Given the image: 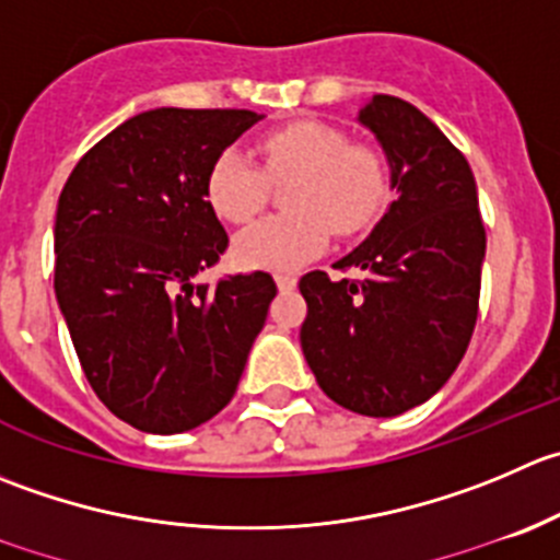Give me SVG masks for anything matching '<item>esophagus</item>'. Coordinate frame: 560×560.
I'll list each match as a JSON object with an SVG mask.
<instances>
[{
    "label": "esophagus",
    "instance_id": "34e87169",
    "mask_svg": "<svg viewBox=\"0 0 560 560\" xmlns=\"http://www.w3.org/2000/svg\"><path fill=\"white\" fill-rule=\"evenodd\" d=\"M295 284H298L295 276L276 273V287H279V292H292V290H295Z\"/></svg>",
    "mask_w": 560,
    "mask_h": 560
}]
</instances>
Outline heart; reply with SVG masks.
Listing matches in <instances>:
<instances>
[{
    "label": "heart",
    "instance_id": "1",
    "mask_svg": "<svg viewBox=\"0 0 560 560\" xmlns=\"http://www.w3.org/2000/svg\"><path fill=\"white\" fill-rule=\"evenodd\" d=\"M262 170L237 150H224L208 172L210 208L230 224H248L268 202V180H292L284 205L292 213L259 221L237 235L243 268L295 270L319 257L336 235H355L385 205V166L374 150L350 144L345 130L317 119H295L257 144Z\"/></svg>",
    "mask_w": 560,
    "mask_h": 560
}]
</instances>
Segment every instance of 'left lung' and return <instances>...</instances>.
<instances>
[{"instance_id": "left-lung-1", "label": "left lung", "mask_w": 560, "mask_h": 560, "mask_svg": "<svg viewBox=\"0 0 560 560\" xmlns=\"http://www.w3.org/2000/svg\"><path fill=\"white\" fill-rule=\"evenodd\" d=\"M358 122L390 170L394 202L334 268L361 279H301V347L319 388L352 412L390 418L446 385L479 314L487 252L474 172L412 103L372 95Z\"/></svg>"}]
</instances>
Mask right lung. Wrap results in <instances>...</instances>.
Instances as JSON below:
<instances>
[{
  "label": "right lung",
  "instance_id": "1",
  "mask_svg": "<svg viewBox=\"0 0 560 560\" xmlns=\"http://www.w3.org/2000/svg\"><path fill=\"white\" fill-rule=\"evenodd\" d=\"M262 114L153 108L75 164L54 221V292L97 399L125 424L175 435L235 396L276 295L270 273L197 276L226 252L213 161Z\"/></svg>",
  "mask_w": 560,
  "mask_h": 560
}]
</instances>
